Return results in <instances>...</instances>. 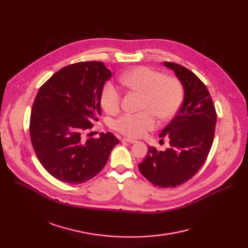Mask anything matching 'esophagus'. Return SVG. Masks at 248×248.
Wrapping results in <instances>:
<instances>
[{
    "instance_id": "34e87169",
    "label": "esophagus",
    "mask_w": 248,
    "mask_h": 248,
    "mask_svg": "<svg viewBox=\"0 0 248 248\" xmlns=\"http://www.w3.org/2000/svg\"><path fill=\"white\" fill-rule=\"evenodd\" d=\"M123 141H126V142H129V144H135V142H137V140H134V139H129V138H124V139H123Z\"/></svg>"
}]
</instances>
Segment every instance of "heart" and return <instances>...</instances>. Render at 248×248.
<instances>
[{
  "label": "heart",
  "mask_w": 248,
  "mask_h": 248,
  "mask_svg": "<svg viewBox=\"0 0 248 248\" xmlns=\"http://www.w3.org/2000/svg\"><path fill=\"white\" fill-rule=\"evenodd\" d=\"M120 81L127 88L142 93L140 109L126 112L113 122V127L124 136L138 138L157 125V115L163 121L170 120L178 112L184 98V89L175 77L164 76L158 70L139 66L124 73ZM122 103L120 89L110 82L104 84L100 104L109 114L119 111Z\"/></svg>",
  "instance_id": "1"
}]
</instances>
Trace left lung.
<instances>
[{
  "label": "left lung",
  "mask_w": 248,
  "mask_h": 248,
  "mask_svg": "<svg viewBox=\"0 0 248 248\" xmlns=\"http://www.w3.org/2000/svg\"><path fill=\"white\" fill-rule=\"evenodd\" d=\"M163 65L174 70L184 88V100L160 134L162 140H170V148L159 152L149 146L139 169L155 186L173 188L191 179L205 163L212 147L217 115L209 91L196 75L177 63Z\"/></svg>",
  "instance_id": "obj_1"
}]
</instances>
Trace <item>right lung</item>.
I'll return each mask as SVG.
<instances>
[{
	"instance_id": "add662e5",
	"label": "right lung",
	"mask_w": 248,
	"mask_h": 248,
	"mask_svg": "<svg viewBox=\"0 0 248 248\" xmlns=\"http://www.w3.org/2000/svg\"><path fill=\"white\" fill-rule=\"evenodd\" d=\"M111 76L103 62H78L63 67L40 87L30 117V138L45 170L68 184H81L106 166L119 144L111 133L83 139L101 114L100 93Z\"/></svg>"
}]
</instances>
